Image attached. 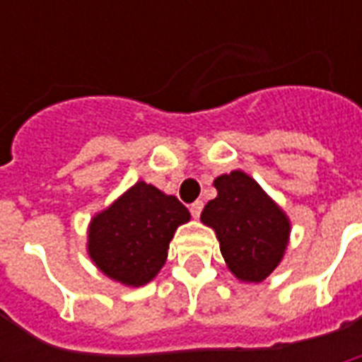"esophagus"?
Returning <instances> with one entry per match:
<instances>
[{"instance_id": "34e87169", "label": "esophagus", "mask_w": 362, "mask_h": 362, "mask_svg": "<svg viewBox=\"0 0 362 362\" xmlns=\"http://www.w3.org/2000/svg\"><path fill=\"white\" fill-rule=\"evenodd\" d=\"M203 201H195V203H192V206H189V212H192L193 218H199L201 216V212H203Z\"/></svg>"}]
</instances>
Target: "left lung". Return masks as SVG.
Listing matches in <instances>:
<instances>
[{"label":"left lung","instance_id":"obj_1","mask_svg":"<svg viewBox=\"0 0 362 362\" xmlns=\"http://www.w3.org/2000/svg\"><path fill=\"white\" fill-rule=\"evenodd\" d=\"M218 197L201 220L216 231L227 267L244 281H263L280 264L289 237L286 214L242 170L216 178Z\"/></svg>","mask_w":362,"mask_h":362}]
</instances>
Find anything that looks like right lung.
I'll return each mask as SVG.
<instances>
[{
    "mask_svg": "<svg viewBox=\"0 0 362 362\" xmlns=\"http://www.w3.org/2000/svg\"><path fill=\"white\" fill-rule=\"evenodd\" d=\"M189 212L173 195L136 182L90 226L88 252L99 270L125 286H144L167 259L176 227Z\"/></svg>",
    "mask_w": 362,
    "mask_h": 362,
    "instance_id": "obj_1",
    "label": "right lung"
}]
</instances>
